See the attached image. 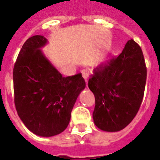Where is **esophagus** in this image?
<instances>
[{"label": "esophagus", "mask_w": 160, "mask_h": 160, "mask_svg": "<svg viewBox=\"0 0 160 160\" xmlns=\"http://www.w3.org/2000/svg\"><path fill=\"white\" fill-rule=\"evenodd\" d=\"M82 73L83 78L85 79V81H86V82H87H87H88V78H89V76H90V73H89V72L87 71V70H83Z\"/></svg>", "instance_id": "esophagus-1"}]
</instances>
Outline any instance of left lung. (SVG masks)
<instances>
[{
  "mask_svg": "<svg viewBox=\"0 0 160 160\" xmlns=\"http://www.w3.org/2000/svg\"><path fill=\"white\" fill-rule=\"evenodd\" d=\"M88 87L94 94V124L109 132L125 128L138 113L145 90L147 67L140 46L128 41L118 57L94 69Z\"/></svg>",
  "mask_w": 160,
  "mask_h": 160,
  "instance_id": "obj_1",
  "label": "left lung"
}]
</instances>
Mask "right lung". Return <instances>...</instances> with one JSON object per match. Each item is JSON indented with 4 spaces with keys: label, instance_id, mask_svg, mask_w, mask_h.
<instances>
[{
    "label": "right lung",
    "instance_id": "add662e5",
    "mask_svg": "<svg viewBox=\"0 0 160 160\" xmlns=\"http://www.w3.org/2000/svg\"><path fill=\"white\" fill-rule=\"evenodd\" d=\"M46 38L35 35L22 46L13 68L14 103L31 132L50 137L70 122L79 94L86 87L82 73L63 77L41 50Z\"/></svg>",
    "mask_w": 160,
    "mask_h": 160
}]
</instances>
